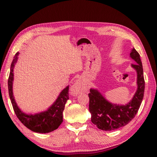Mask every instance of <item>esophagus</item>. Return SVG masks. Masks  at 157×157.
I'll use <instances>...</instances> for the list:
<instances>
[{"mask_svg": "<svg viewBox=\"0 0 157 157\" xmlns=\"http://www.w3.org/2000/svg\"><path fill=\"white\" fill-rule=\"evenodd\" d=\"M83 84L82 80L77 79L75 82V83L73 84V86L71 87L70 91L71 93L73 95H77L83 90Z\"/></svg>", "mask_w": 157, "mask_h": 157, "instance_id": "34e87169", "label": "esophagus"}]
</instances>
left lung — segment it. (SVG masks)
<instances>
[{"mask_svg":"<svg viewBox=\"0 0 157 157\" xmlns=\"http://www.w3.org/2000/svg\"><path fill=\"white\" fill-rule=\"evenodd\" d=\"M130 57L136 62V64H132V66L137 71V89L128 104H112L97 89H91L88 94L91 122L102 130L112 131L126 126L135 117L141 104L145 91L142 62L140 54L134 48L131 51Z\"/></svg>","mask_w":157,"mask_h":157,"instance_id":"obj_1","label":"left lung"}]
</instances>
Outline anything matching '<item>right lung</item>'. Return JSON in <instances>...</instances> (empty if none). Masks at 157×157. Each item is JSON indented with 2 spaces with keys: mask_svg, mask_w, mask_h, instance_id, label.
I'll return each instance as SVG.
<instances>
[{
  "mask_svg": "<svg viewBox=\"0 0 157 157\" xmlns=\"http://www.w3.org/2000/svg\"><path fill=\"white\" fill-rule=\"evenodd\" d=\"M17 52L10 66V75L8 80V93L16 116L24 126L34 132L46 133L55 130L63 122L62 113L66 101L69 99V86H67L60 93L59 97L47 110L36 114H27L21 112L17 106L12 92V82L14 79V67L17 60Z\"/></svg>",
  "mask_w": 157,
  "mask_h": 157,
  "instance_id": "1",
  "label": "right lung"
}]
</instances>
